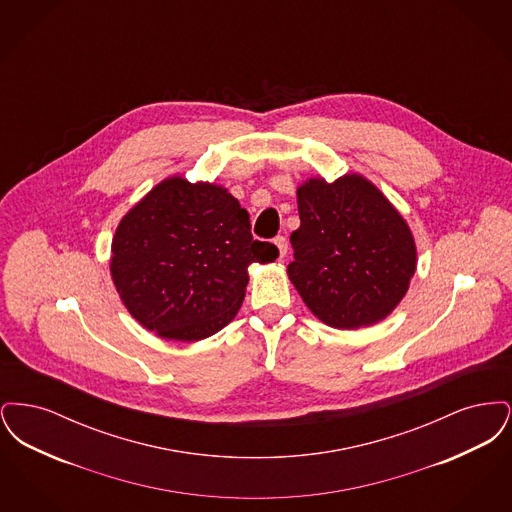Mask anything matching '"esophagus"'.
<instances>
[{
  "mask_svg": "<svg viewBox=\"0 0 512 512\" xmlns=\"http://www.w3.org/2000/svg\"><path fill=\"white\" fill-rule=\"evenodd\" d=\"M274 245L278 247L280 259H284L286 253H288V240H286V236H276V238H274Z\"/></svg>",
  "mask_w": 512,
  "mask_h": 512,
  "instance_id": "esophagus-1",
  "label": "esophagus"
}]
</instances>
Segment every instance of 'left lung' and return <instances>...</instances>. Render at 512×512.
I'll list each match as a JSON object with an SVG mask.
<instances>
[{
  "label": "left lung",
  "instance_id": "left-lung-1",
  "mask_svg": "<svg viewBox=\"0 0 512 512\" xmlns=\"http://www.w3.org/2000/svg\"><path fill=\"white\" fill-rule=\"evenodd\" d=\"M288 274L305 305L328 326L353 330L388 317L416 268L409 226L359 174L297 190Z\"/></svg>",
  "mask_w": 512,
  "mask_h": 512
}]
</instances>
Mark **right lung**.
I'll return each mask as SVG.
<instances>
[{
  "mask_svg": "<svg viewBox=\"0 0 512 512\" xmlns=\"http://www.w3.org/2000/svg\"><path fill=\"white\" fill-rule=\"evenodd\" d=\"M276 257V245L251 236L236 197L174 176L121 220L111 274L126 309L147 330L197 341L236 317L247 267Z\"/></svg>",
  "mask_w": 512,
  "mask_h": 512,
  "instance_id": "1",
  "label": "right lung"
}]
</instances>
